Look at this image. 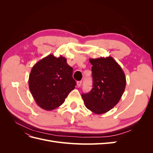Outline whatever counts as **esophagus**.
<instances>
[{
    "label": "esophagus",
    "instance_id": "obj_1",
    "mask_svg": "<svg viewBox=\"0 0 153 153\" xmlns=\"http://www.w3.org/2000/svg\"><path fill=\"white\" fill-rule=\"evenodd\" d=\"M76 84H77L78 87H80L81 86V84H82V81H77Z\"/></svg>",
    "mask_w": 153,
    "mask_h": 153
}]
</instances>
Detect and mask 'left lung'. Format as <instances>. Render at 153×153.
<instances>
[{"instance_id":"obj_1","label":"left lung","mask_w":153,"mask_h":153,"mask_svg":"<svg viewBox=\"0 0 153 153\" xmlns=\"http://www.w3.org/2000/svg\"><path fill=\"white\" fill-rule=\"evenodd\" d=\"M92 65L93 85L82 96L86 108L96 114H102L113 108L119 101L126 87L125 74L112 57L90 59Z\"/></svg>"}]
</instances>
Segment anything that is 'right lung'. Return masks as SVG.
<instances>
[{"mask_svg": "<svg viewBox=\"0 0 153 153\" xmlns=\"http://www.w3.org/2000/svg\"><path fill=\"white\" fill-rule=\"evenodd\" d=\"M76 85L73 68L62 55H48L34 64L29 75L31 94L38 105L46 110L61 106Z\"/></svg>", "mask_w": 153, "mask_h": 153, "instance_id": "right-lung-1", "label": "right lung"}]
</instances>
